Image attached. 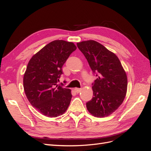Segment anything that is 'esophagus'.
Masks as SVG:
<instances>
[{
  "label": "esophagus",
  "instance_id": "1",
  "mask_svg": "<svg viewBox=\"0 0 151 151\" xmlns=\"http://www.w3.org/2000/svg\"><path fill=\"white\" fill-rule=\"evenodd\" d=\"M74 90H75V91H76L77 93H79L81 91L82 89H81V88H75Z\"/></svg>",
  "mask_w": 151,
  "mask_h": 151
}]
</instances>
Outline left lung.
Listing matches in <instances>:
<instances>
[{
  "mask_svg": "<svg viewBox=\"0 0 151 151\" xmlns=\"http://www.w3.org/2000/svg\"><path fill=\"white\" fill-rule=\"evenodd\" d=\"M97 79L93 84V96L86 103L91 115L103 118L117 109L127 93V77L116 55L94 40L77 43Z\"/></svg>",
  "mask_w": 151,
  "mask_h": 151,
  "instance_id": "1",
  "label": "left lung"
}]
</instances>
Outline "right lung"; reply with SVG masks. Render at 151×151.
I'll list each match as a JSON object with an SVG mask.
<instances>
[{"label": "right lung", "mask_w": 151, "mask_h": 151, "mask_svg": "<svg viewBox=\"0 0 151 151\" xmlns=\"http://www.w3.org/2000/svg\"><path fill=\"white\" fill-rule=\"evenodd\" d=\"M77 47L72 42L55 40L31 57L23 77V86L31 104L42 115H63L69 106L71 90L57 84L62 66Z\"/></svg>", "instance_id": "add662e5"}]
</instances>
